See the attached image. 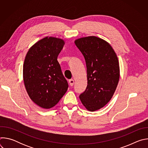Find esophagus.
<instances>
[{
	"mask_svg": "<svg viewBox=\"0 0 148 148\" xmlns=\"http://www.w3.org/2000/svg\"><path fill=\"white\" fill-rule=\"evenodd\" d=\"M69 84H70V86H73L74 84V79H70V80H69Z\"/></svg>",
	"mask_w": 148,
	"mask_h": 148,
	"instance_id": "esophagus-1",
	"label": "esophagus"
}]
</instances>
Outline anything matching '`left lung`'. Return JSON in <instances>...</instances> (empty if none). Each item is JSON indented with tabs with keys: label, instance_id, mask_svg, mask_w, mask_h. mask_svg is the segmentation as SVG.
Segmentation results:
<instances>
[{
	"label": "left lung",
	"instance_id": "obj_1",
	"mask_svg": "<svg viewBox=\"0 0 148 148\" xmlns=\"http://www.w3.org/2000/svg\"><path fill=\"white\" fill-rule=\"evenodd\" d=\"M75 44L85 58L87 86L79 99L88 111L104 107L111 99L119 79L118 57L105 40L95 36L77 39Z\"/></svg>",
	"mask_w": 148,
	"mask_h": 148
}]
</instances>
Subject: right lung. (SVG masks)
Instances as JSON below:
<instances>
[{
	"label": "right lung",
	"mask_w": 148,
	"mask_h": 148,
	"mask_svg": "<svg viewBox=\"0 0 148 148\" xmlns=\"http://www.w3.org/2000/svg\"><path fill=\"white\" fill-rule=\"evenodd\" d=\"M64 45L60 38L47 37L37 42L26 54L25 86L31 99L41 108L55 106L68 89L67 81L57 61Z\"/></svg>",
	"instance_id": "obj_1"
}]
</instances>
